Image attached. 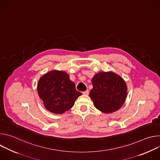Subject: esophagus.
<instances>
[{
	"instance_id": "34e87169",
	"label": "esophagus",
	"mask_w": 160,
	"mask_h": 160,
	"mask_svg": "<svg viewBox=\"0 0 160 160\" xmlns=\"http://www.w3.org/2000/svg\"><path fill=\"white\" fill-rule=\"evenodd\" d=\"M83 94H85V95H88V94H89V91H88V90H85V91H83Z\"/></svg>"
}]
</instances>
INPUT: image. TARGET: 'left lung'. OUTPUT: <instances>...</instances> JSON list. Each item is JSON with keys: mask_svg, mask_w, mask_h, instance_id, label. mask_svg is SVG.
<instances>
[{"mask_svg": "<svg viewBox=\"0 0 160 160\" xmlns=\"http://www.w3.org/2000/svg\"><path fill=\"white\" fill-rule=\"evenodd\" d=\"M93 88L89 97L95 107L104 113L118 110L124 104L127 95L125 80L112 72L96 73L92 79Z\"/></svg>", "mask_w": 160, "mask_h": 160, "instance_id": "obj_1", "label": "left lung"}]
</instances>
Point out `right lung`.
I'll list each match as a JSON object with an SVG mask.
<instances>
[{
	"mask_svg": "<svg viewBox=\"0 0 160 160\" xmlns=\"http://www.w3.org/2000/svg\"><path fill=\"white\" fill-rule=\"evenodd\" d=\"M37 91L45 108L55 114H62L70 109L82 95L75 89L74 82L64 71L51 70L40 77Z\"/></svg>",
	"mask_w": 160,
	"mask_h": 160,
	"instance_id": "1",
	"label": "right lung"
}]
</instances>
